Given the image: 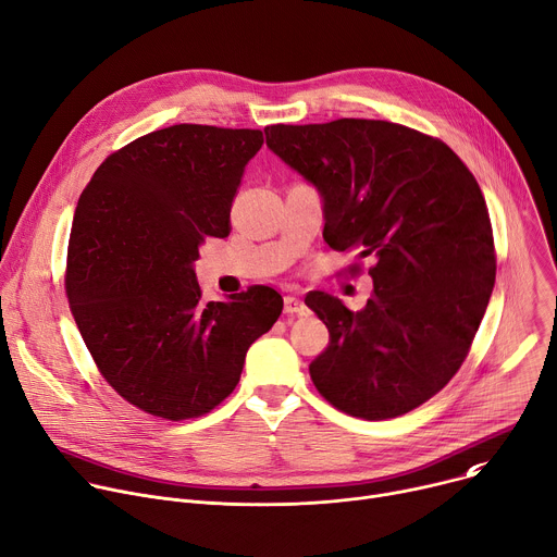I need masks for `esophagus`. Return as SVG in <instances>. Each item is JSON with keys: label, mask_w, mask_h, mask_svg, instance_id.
<instances>
[{"label": "esophagus", "mask_w": 557, "mask_h": 557, "mask_svg": "<svg viewBox=\"0 0 557 557\" xmlns=\"http://www.w3.org/2000/svg\"><path fill=\"white\" fill-rule=\"evenodd\" d=\"M284 311L290 313V315H307L309 313V307L301 301L299 297H293V295H286L284 297Z\"/></svg>", "instance_id": "1"}]
</instances>
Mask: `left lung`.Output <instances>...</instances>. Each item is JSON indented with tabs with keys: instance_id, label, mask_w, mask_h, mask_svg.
<instances>
[{
	"instance_id": "left-lung-1",
	"label": "left lung",
	"mask_w": 557,
	"mask_h": 557,
	"mask_svg": "<svg viewBox=\"0 0 557 557\" xmlns=\"http://www.w3.org/2000/svg\"><path fill=\"white\" fill-rule=\"evenodd\" d=\"M264 133L273 153L320 188L324 242L373 258L362 311L320 290L305 299L331 337L309 367L315 388L371 422L418 409L460 371L495 284L478 180L442 139L384 120Z\"/></svg>"
}]
</instances>
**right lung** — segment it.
<instances>
[{"label": "right lung", "instance_id": "1", "mask_svg": "<svg viewBox=\"0 0 557 557\" xmlns=\"http://www.w3.org/2000/svg\"><path fill=\"white\" fill-rule=\"evenodd\" d=\"M256 128L175 124L111 153L79 195L66 258V297L102 377L162 420L211 413L239 382L248 346L284 299L250 286L205 301L193 262L226 237Z\"/></svg>", "mask_w": 557, "mask_h": 557}]
</instances>
